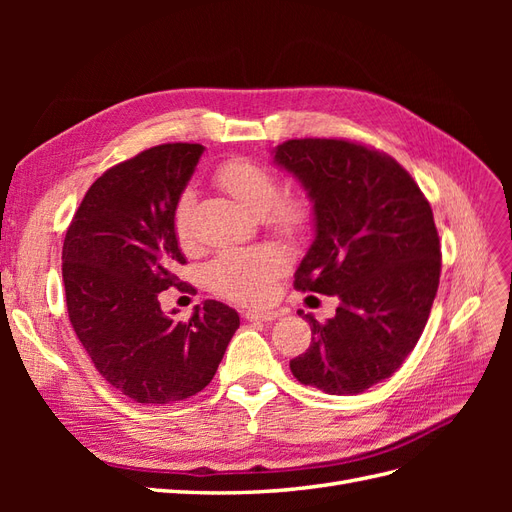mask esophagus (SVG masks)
<instances>
[{"label":"esophagus","instance_id":"34e87169","mask_svg":"<svg viewBox=\"0 0 512 512\" xmlns=\"http://www.w3.org/2000/svg\"><path fill=\"white\" fill-rule=\"evenodd\" d=\"M245 318L252 322H273L275 318H280V312L277 309H247Z\"/></svg>","mask_w":512,"mask_h":512}]
</instances>
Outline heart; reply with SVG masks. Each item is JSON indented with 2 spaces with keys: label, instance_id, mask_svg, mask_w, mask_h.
<instances>
[{
  "label": "heart",
  "instance_id": "heart-1",
  "mask_svg": "<svg viewBox=\"0 0 512 512\" xmlns=\"http://www.w3.org/2000/svg\"><path fill=\"white\" fill-rule=\"evenodd\" d=\"M213 181L247 211L265 218L280 235L292 237L309 222V207L301 196H280V179L265 164L250 158H230L213 170ZM192 194H181L173 211V230L181 247L192 243ZM286 267V256L275 245L232 247L211 260L207 280L213 292L239 303H260L271 297L273 284Z\"/></svg>",
  "mask_w": 512,
  "mask_h": 512
}]
</instances>
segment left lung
Listing matches in <instances>:
<instances>
[{
  "mask_svg": "<svg viewBox=\"0 0 512 512\" xmlns=\"http://www.w3.org/2000/svg\"><path fill=\"white\" fill-rule=\"evenodd\" d=\"M273 153L314 203L294 288L339 299L327 322L303 316L312 344L290 371L329 395L363 393L404 365L427 324L442 269L431 207L404 166L367 145L292 138Z\"/></svg>",
  "mask_w": 512,
  "mask_h": 512,
  "instance_id": "1",
  "label": "left lung"
}]
</instances>
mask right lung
Here are the masks:
<instances>
[{"mask_svg": "<svg viewBox=\"0 0 512 512\" xmlns=\"http://www.w3.org/2000/svg\"><path fill=\"white\" fill-rule=\"evenodd\" d=\"M203 151L168 143L108 168L64 239L72 329L100 376L143 406L203 391L239 329V314L220 301H205L188 322L160 307V292L183 286L173 211Z\"/></svg>", "mask_w": 512, "mask_h": 512, "instance_id": "right-lung-1", "label": "right lung"}]
</instances>
